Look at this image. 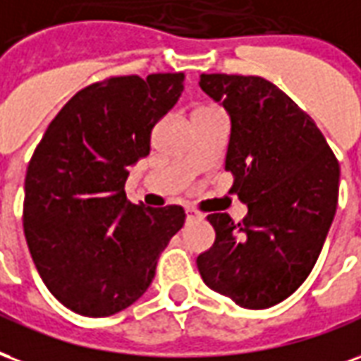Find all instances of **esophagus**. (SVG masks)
<instances>
[{
  "label": "esophagus",
  "instance_id": "esophagus-1",
  "mask_svg": "<svg viewBox=\"0 0 361 361\" xmlns=\"http://www.w3.org/2000/svg\"><path fill=\"white\" fill-rule=\"evenodd\" d=\"M186 219H188V221L202 219V215H200L198 212H194V209H186Z\"/></svg>",
  "mask_w": 361,
  "mask_h": 361
}]
</instances>
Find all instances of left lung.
<instances>
[{
	"label": "left lung",
	"mask_w": 361,
	"mask_h": 361,
	"mask_svg": "<svg viewBox=\"0 0 361 361\" xmlns=\"http://www.w3.org/2000/svg\"><path fill=\"white\" fill-rule=\"evenodd\" d=\"M231 119L225 169L248 213L207 217L215 242L196 264L204 283L240 307L288 298L314 269L338 202L341 169L312 117L262 76L202 75Z\"/></svg>",
	"instance_id": "1"
}]
</instances>
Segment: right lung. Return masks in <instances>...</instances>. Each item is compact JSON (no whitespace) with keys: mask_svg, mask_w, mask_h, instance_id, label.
I'll list each match as a JSON object with an SVG mask.
<instances>
[{"mask_svg":"<svg viewBox=\"0 0 361 361\" xmlns=\"http://www.w3.org/2000/svg\"><path fill=\"white\" fill-rule=\"evenodd\" d=\"M183 82V73H157L92 84L57 113L28 163V250L49 292L75 314L107 317L134 304L183 228V207L134 206L125 194L128 169L149 154L152 128Z\"/></svg>","mask_w":361,"mask_h":361,"instance_id":"add662e5","label":"right lung"}]
</instances>
